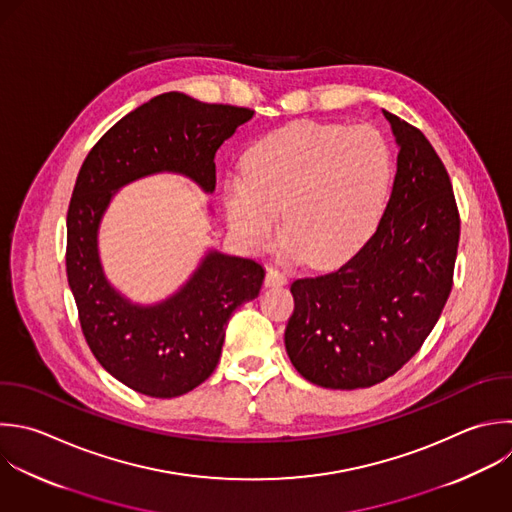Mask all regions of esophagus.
Here are the masks:
<instances>
[{
	"instance_id": "obj_1",
	"label": "esophagus",
	"mask_w": 512,
	"mask_h": 512,
	"mask_svg": "<svg viewBox=\"0 0 512 512\" xmlns=\"http://www.w3.org/2000/svg\"><path fill=\"white\" fill-rule=\"evenodd\" d=\"M288 282V276L284 272H280L278 268L270 266L266 272V286H284Z\"/></svg>"
}]
</instances>
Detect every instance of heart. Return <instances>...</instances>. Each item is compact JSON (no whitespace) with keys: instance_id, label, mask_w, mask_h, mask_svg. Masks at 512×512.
<instances>
[{"instance_id":"heart-1","label":"heart","mask_w":512,"mask_h":512,"mask_svg":"<svg viewBox=\"0 0 512 512\" xmlns=\"http://www.w3.org/2000/svg\"><path fill=\"white\" fill-rule=\"evenodd\" d=\"M244 181L226 190L234 232L266 246L284 214V234L312 266L352 256L376 230L392 184V158L370 126L298 122L244 154Z\"/></svg>"}]
</instances>
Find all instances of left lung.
Segmentation results:
<instances>
[{
  "label": "left lung",
  "instance_id": "obj_1",
  "mask_svg": "<svg viewBox=\"0 0 512 512\" xmlns=\"http://www.w3.org/2000/svg\"><path fill=\"white\" fill-rule=\"evenodd\" d=\"M384 116L400 150L374 234L340 268L290 286L286 352L324 388H368L398 372L452 290L460 216L448 172L418 128Z\"/></svg>",
  "mask_w": 512,
  "mask_h": 512
}]
</instances>
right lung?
I'll use <instances>...</instances> for the list:
<instances>
[{
  "label": "right lung",
  "instance_id": "add662e5",
  "mask_svg": "<svg viewBox=\"0 0 512 512\" xmlns=\"http://www.w3.org/2000/svg\"><path fill=\"white\" fill-rule=\"evenodd\" d=\"M252 116L250 108L160 94L114 124L80 168L68 208V282L96 360L140 394L174 398L200 386L220 360L228 318L260 294L266 272L250 258L210 252L166 302L130 304L100 266L102 214L118 188L156 172H180L214 192L216 152Z\"/></svg>",
  "mask_w": 512,
  "mask_h": 512
}]
</instances>
